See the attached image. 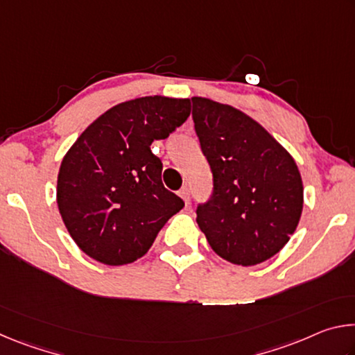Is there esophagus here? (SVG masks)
<instances>
[{
    "label": "esophagus",
    "instance_id": "34e87169",
    "mask_svg": "<svg viewBox=\"0 0 355 355\" xmlns=\"http://www.w3.org/2000/svg\"><path fill=\"white\" fill-rule=\"evenodd\" d=\"M178 194H180V197H182V199L186 202V205H188V203L191 202V191H189L188 186H183V188L178 191Z\"/></svg>",
    "mask_w": 355,
    "mask_h": 355
}]
</instances>
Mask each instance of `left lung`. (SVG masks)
Masks as SVG:
<instances>
[{
    "label": "left lung",
    "mask_w": 355,
    "mask_h": 355,
    "mask_svg": "<svg viewBox=\"0 0 355 355\" xmlns=\"http://www.w3.org/2000/svg\"><path fill=\"white\" fill-rule=\"evenodd\" d=\"M192 120L213 175L211 196L197 205V224L224 260L254 266L290 241L304 203L290 153L244 112L194 97Z\"/></svg>",
    "instance_id": "obj_1"
}]
</instances>
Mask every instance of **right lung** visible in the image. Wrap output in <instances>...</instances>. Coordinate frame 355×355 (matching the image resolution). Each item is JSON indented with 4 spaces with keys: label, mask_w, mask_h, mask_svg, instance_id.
I'll return each instance as SVG.
<instances>
[{
    "label": "right lung",
    "mask_w": 355,
    "mask_h": 355,
    "mask_svg": "<svg viewBox=\"0 0 355 355\" xmlns=\"http://www.w3.org/2000/svg\"><path fill=\"white\" fill-rule=\"evenodd\" d=\"M188 98L144 97L100 116L62 159L58 207L84 254L119 266L147 254L183 199L164 188L153 141L166 139L189 117Z\"/></svg>",
    "instance_id": "1"
}]
</instances>
